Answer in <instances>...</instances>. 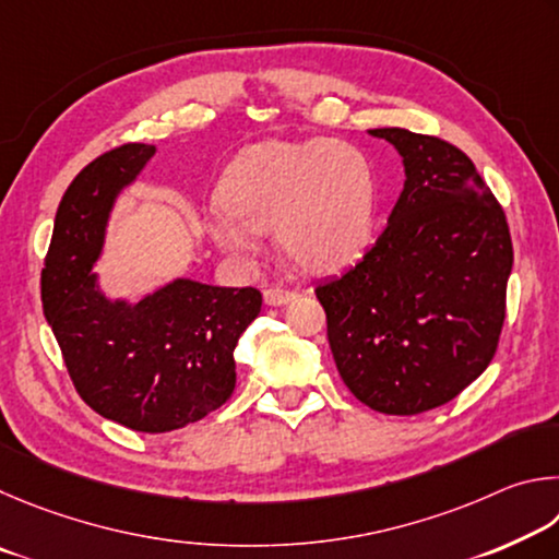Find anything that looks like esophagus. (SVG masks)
<instances>
[{"label":"esophagus","mask_w":559,"mask_h":559,"mask_svg":"<svg viewBox=\"0 0 559 559\" xmlns=\"http://www.w3.org/2000/svg\"><path fill=\"white\" fill-rule=\"evenodd\" d=\"M262 297H264V305L282 307V305H289L292 299H297V292L285 289V287H267L262 292Z\"/></svg>","instance_id":"obj_1"}]
</instances>
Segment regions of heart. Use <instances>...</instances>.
<instances>
[{"label":"heart","instance_id":"heart-1","mask_svg":"<svg viewBox=\"0 0 559 559\" xmlns=\"http://www.w3.org/2000/svg\"><path fill=\"white\" fill-rule=\"evenodd\" d=\"M225 213L205 223L235 260L272 233L307 272H334L366 248L376 213V176L358 146L338 140L262 142L240 152L218 183Z\"/></svg>","mask_w":559,"mask_h":559}]
</instances>
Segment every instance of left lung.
Here are the masks:
<instances>
[{
	"instance_id": "1",
	"label": "left lung",
	"mask_w": 559,
	"mask_h": 559,
	"mask_svg": "<svg viewBox=\"0 0 559 559\" xmlns=\"http://www.w3.org/2000/svg\"><path fill=\"white\" fill-rule=\"evenodd\" d=\"M403 156L405 186L364 258L317 287L336 368L360 403L419 415L493 360L513 242L474 162L439 136L370 130Z\"/></svg>"
}]
</instances>
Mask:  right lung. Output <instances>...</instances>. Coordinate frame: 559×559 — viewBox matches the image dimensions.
<instances>
[{
	"instance_id": "1",
	"label": "right lung",
	"mask_w": 559,
	"mask_h": 559,
	"mask_svg": "<svg viewBox=\"0 0 559 559\" xmlns=\"http://www.w3.org/2000/svg\"><path fill=\"white\" fill-rule=\"evenodd\" d=\"M156 152L122 144L75 176L56 211L41 301L78 395L134 432H171L218 409L235 390L238 338L260 314L254 287L174 280L130 305L107 299L93 264L115 199Z\"/></svg>"
}]
</instances>
